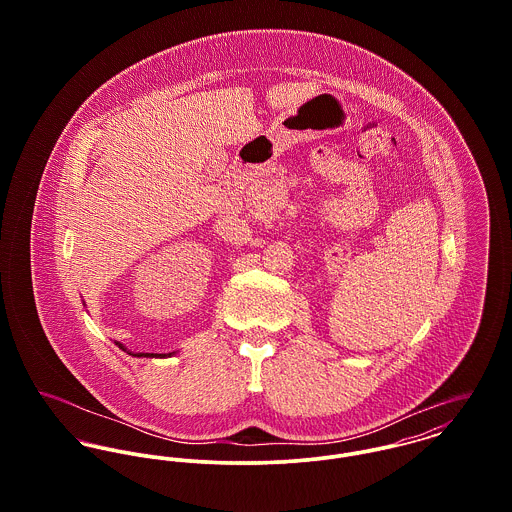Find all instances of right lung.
<instances>
[{"label": "right lung", "mask_w": 512, "mask_h": 512, "mask_svg": "<svg viewBox=\"0 0 512 512\" xmlns=\"http://www.w3.org/2000/svg\"><path fill=\"white\" fill-rule=\"evenodd\" d=\"M116 345H118V349H122L124 353L132 355V357H138V359H167V357L177 355L175 351H173V353H167V355H157V353H134V351H130V349H128L124 343H120V341H116Z\"/></svg>", "instance_id": "add662e5"}]
</instances>
